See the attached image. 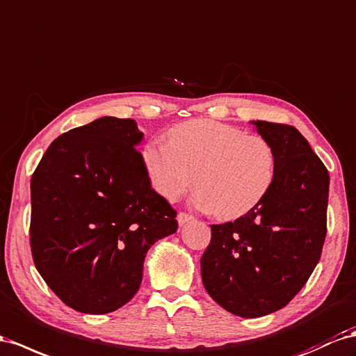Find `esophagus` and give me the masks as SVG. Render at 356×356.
<instances>
[{
    "mask_svg": "<svg viewBox=\"0 0 356 356\" xmlns=\"http://www.w3.org/2000/svg\"><path fill=\"white\" fill-rule=\"evenodd\" d=\"M195 217L191 216V214H188V213H181L177 216V220H178V223H179V226H184L186 223H188V222H191V220H193Z\"/></svg>",
    "mask_w": 356,
    "mask_h": 356,
    "instance_id": "34e87169",
    "label": "esophagus"
}]
</instances>
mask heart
<instances>
[{
  "mask_svg": "<svg viewBox=\"0 0 356 356\" xmlns=\"http://www.w3.org/2000/svg\"><path fill=\"white\" fill-rule=\"evenodd\" d=\"M151 184L168 200L193 186V202L218 218L247 214L271 188L275 149L261 134L226 124L195 120L175 126L166 142H148L142 151Z\"/></svg>",
  "mask_w": 356,
  "mask_h": 356,
  "instance_id": "obj_1",
  "label": "heart"
}]
</instances>
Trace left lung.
<instances>
[{
  "mask_svg": "<svg viewBox=\"0 0 356 356\" xmlns=\"http://www.w3.org/2000/svg\"><path fill=\"white\" fill-rule=\"evenodd\" d=\"M277 165L265 197L235 222L211 225L200 257L213 300L241 318L283 309L309 280L326 236L330 174L293 126L253 121Z\"/></svg>",
  "mask_w": 356,
  "mask_h": 356,
  "instance_id": "1",
  "label": "left lung"
}]
</instances>
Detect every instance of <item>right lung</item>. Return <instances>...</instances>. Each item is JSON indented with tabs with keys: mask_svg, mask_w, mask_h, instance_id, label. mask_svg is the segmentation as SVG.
I'll use <instances>...</instances> for the list:
<instances>
[{
	"mask_svg": "<svg viewBox=\"0 0 356 356\" xmlns=\"http://www.w3.org/2000/svg\"><path fill=\"white\" fill-rule=\"evenodd\" d=\"M131 118L103 117L46 149L31 178L37 271L73 310L104 314L139 291L149 247L177 232V211L151 187Z\"/></svg>",
	"mask_w": 356,
	"mask_h": 356,
	"instance_id": "right-lung-1",
	"label": "right lung"
}]
</instances>
